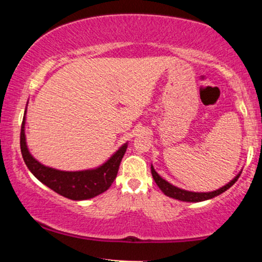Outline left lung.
<instances>
[{
    "mask_svg": "<svg viewBox=\"0 0 262 262\" xmlns=\"http://www.w3.org/2000/svg\"><path fill=\"white\" fill-rule=\"evenodd\" d=\"M242 173V172H240ZM240 173H237V175L234 177L233 180L229 183H227V185L223 186L222 188L217 189V191H212V192H191V191H186V189H182V188H179L176 187V186L171 185L170 182H167L166 180H164L162 177L159 175L158 172L154 170V167H152L151 165V175H152V179L155 180L156 185L159 186V188L161 189L162 192H164L166 196H169L171 198H175V200H179V201H185V202H202V201H206V200H210V198L218 196V194L223 193V192L227 191L228 188L231 187V186L234 185L237 181V179H239Z\"/></svg>",
    "mask_w": 262,
    "mask_h": 262,
    "instance_id": "1",
    "label": "left lung"
}]
</instances>
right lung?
I'll return each mask as SVG.
<instances>
[{"instance_id":"obj_1","label":"right lung","mask_w":262,"mask_h":262,"mask_svg":"<svg viewBox=\"0 0 262 262\" xmlns=\"http://www.w3.org/2000/svg\"><path fill=\"white\" fill-rule=\"evenodd\" d=\"M26 112L20 127V151L27 167L39 181L52 188L56 193L74 201L93 198L111 187L118 173L123 155L127 150V143L117 150L103 165L96 169L83 171H60L52 169L35 160L27 148L25 134Z\"/></svg>"}]
</instances>
